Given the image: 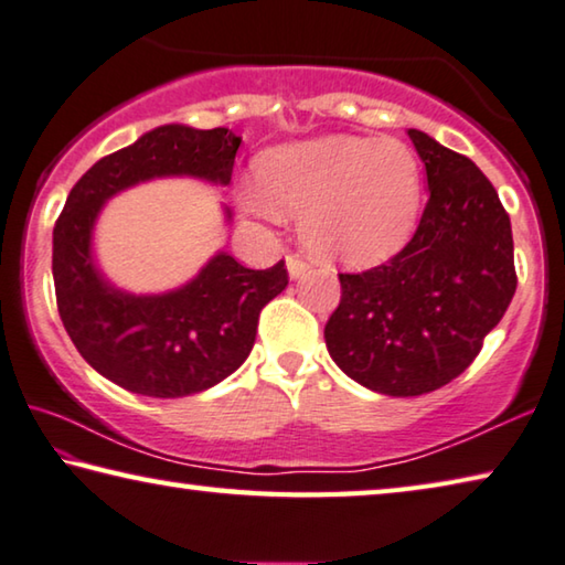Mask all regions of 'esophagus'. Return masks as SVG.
Wrapping results in <instances>:
<instances>
[{"label": "esophagus", "mask_w": 565, "mask_h": 565, "mask_svg": "<svg viewBox=\"0 0 565 565\" xmlns=\"http://www.w3.org/2000/svg\"><path fill=\"white\" fill-rule=\"evenodd\" d=\"M285 263H288V273H290L292 280H298V277H302L305 273L310 270V265L298 255H288V257H285Z\"/></svg>", "instance_id": "1"}]
</instances>
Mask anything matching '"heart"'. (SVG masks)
<instances>
[{
	"mask_svg": "<svg viewBox=\"0 0 565 565\" xmlns=\"http://www.w3.org/2000/svg\"><path fill=\"white\" fill-rule=\"evenodd\" d=\"M237 205L260 225L300 215V237L322 260L373 265L403 247L418 220L420 160L395 137L328 135L275 147L257 182L237 184Z\"/></svg>",
	"mask_w": 565,
	"mask_h": 565,
	"instance_id": "obj_1",
	"label": "heart"
}]
</instances>
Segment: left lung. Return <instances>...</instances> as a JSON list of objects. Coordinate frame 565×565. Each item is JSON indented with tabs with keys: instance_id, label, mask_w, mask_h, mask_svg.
Here are the masks:
<instances>
[{
	"instance_id": "8db88e82",
	"label": "left lung",
	"mask_w": 565,
	"mask_h": 565,
	"mask_svg": "<svg viewBox=\"0 0 565 565\" xmlns=\"http://www.w3.org/2000/svg\"><path fill=\"white\" fill-rule=\"evenodd\" d=\"M428 174V205L401 253L340 273L326 326L338 367L370 391L408 397L448 385L473 363L515 292L511 217L491 180L420 129H408Z\"/></svg>"
}]
</instances>
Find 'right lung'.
I'll return each instance as SVG.
<instances>
[{
	"label": "right lung",
	"mask_w": 565,
	"mask_h": 565,
	"mask_svg": "<svg viewBox=\"0 0 565 565\" xmlns=\"http://www.w3.org/2000/svg\"><path fill=\"white\" fill-rule=\"evenodd\" d=\"M239 142L227 127H154L92 164L64 202L52 237L60 318L79 355L129 393L184 397L225 381L253 350L260 310L288 288L282 260L249 270L217 253L182 288L135 295L115 288L92 255L109 198L154 178L230 184Z\"/></svg>",
	"instance_id": "right-lung-1"
}]
</instances>
